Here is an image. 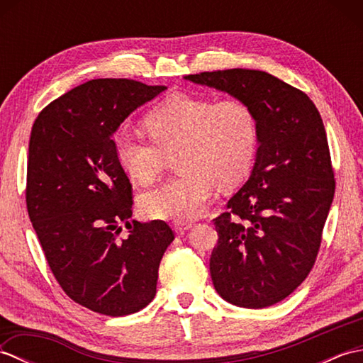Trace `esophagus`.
Returning a JSON list of instances; mask_svg holds the SVG:
<instances>
[{
	"label": "esophagus",
	"instance_id": "34e87169",
	"mask_svg": "<svg viewBox=\"0 0 363 363\" xmlns=\"http://www.w3.org/2000/svg\"><path fill=\"white\" fill-rule=\"evenodd\" d=\"M173 228L177 234H186L190 228H194V223L191 221H174Z\"/></svg>",
	"mask_w": 363,
	"mask_h": 363
}]
</instances>
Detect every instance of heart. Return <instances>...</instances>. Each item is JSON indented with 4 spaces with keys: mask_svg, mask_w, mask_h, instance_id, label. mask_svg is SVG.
I'll return each mask as SVG.
<instances>
[{
    "mask_svg": "<svg viewBox=\"0 0 363 363\" xmlns=\"http://www.w3.org/2000/svg\"><path fill=\"white\" fill-rule=\"evenodd\" d=\"M150 137L118 129L115 157L140 184L156 181L176 156L181 173L143 194L142 211L154 218L186 221L201 215L215 187L233 189L251 173L259 146V120L242 98L174 94L145 115Z\"/></svg>",
    "mask_w": 363,
    "mask_h": 363,
    "instance_id": "1",
    "label": "heart"
}]
</instances>
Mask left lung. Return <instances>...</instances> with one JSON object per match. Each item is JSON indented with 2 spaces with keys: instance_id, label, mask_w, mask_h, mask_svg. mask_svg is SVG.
I'll return each instance as SVG.
<instances>
[{
  "instance_id": "8db88e82",
  "label": "left lung",
  "mask_w": 363,
  "mask_h": 363,
  "mask_svg": "<svg viewBox=\"0 0 363 363\" xmlns=\"http://www.w3.org/2000/svg\"><path fill=\"white\" fill-rule=\"evenodd\" d=\"M186 79L248 101L259 120L252 173L213 218L215 289L248 309L273 306L295 291L317 260L335 194L321 115L304 91L260 70L203 72Z\"/></svg>"
}]
</instances>
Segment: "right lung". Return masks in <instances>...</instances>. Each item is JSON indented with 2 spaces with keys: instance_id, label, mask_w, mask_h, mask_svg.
Masks as SVG:
<instances>
[{
  "instance_id": "obj_1",
  "label": "right lung",
  "mask_w": 363,
  "mask_h": 363,
  "mask_svg": "<svg viewBox=\"0 0 363 363\" xmlns=\"http://www.w3.org/2000/svg\"><path fill=\"white\" fill-rule=\"evenodd\" d=\"M164 90L126 78L91 79L46 106L30 130L26 207L46 262L74 303L109 317L151 303L174 238L165 221L129 220L133 184L112 145L123 120Z\"/></svg>"
}]
</instances>
